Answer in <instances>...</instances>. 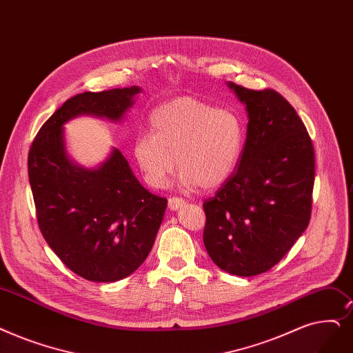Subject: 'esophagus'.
Here are the masks:
<instances>
[{
  "instance_id": "34e87169",
  "label": "esophagus",
  "mask_w": 353,
  "mask_h": 353,
  "mask_svg": "<svg viewBox=\"0 0 353 353\" xmlns=\"http://www.w3.org/2000/svg\"><path fill=\"white\" fill-rule=\"evenodd\" d=\"M183 205H186L185 199L177 197V196H172L170 199H168V209H170V210H177Z\"/></svg>"
}]
</instances>
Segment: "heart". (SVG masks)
Returning <instances> with one entry per match:
<instances>
[{
    "label": "heart",
    "mask_w": 353,
    "mask_h": 353,
    "mask_svg": "<svg viewBox=\"0 0 353 353\" xmlns=\"http://www.w3.org/2000/svg\"><path fill=\"white\" fill-rule=\"evenodd\" d=\"M150 132L135 137L134 159L152 188H161L177 167L180 185L214 189L229 179L243 147L242 119L193 97L152 110Z\"/></svg>",
    "instance_id": "b5f03b06"
}]
</instances>
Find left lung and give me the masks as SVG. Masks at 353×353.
Instances as JSON below:
<instances>
[{
    "label": "left lung",
    "instance_id": "1",
    "mask_svg": "<svg viewBox=\"0 0 353 353\" xmlns=\"http://www.w3.org/2000/svg\"><path fill=\"white\" fill-rule=\"evenodd\" d=\"M228 85L247 105V141L236 170L203 202V242L221 270L252 277L279 264L310 222L314 148L277 90Z\"/></svg>",
    "mask_w": 353,
    "mask_h": 353
}]
</instances>
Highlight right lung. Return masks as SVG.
<instances>
[{
  "instance_id": "right-lung-1",
  "label": "right lung",
  "mask_w": 353,
  "mask_h": 353,
  "mask_svg": "<svg viewBox=\"0 0 353 353\" xmlns=\"http://www.w3.org/2000/svg\"><path fill=\"white\" fill-rule=\"evenodd\" d=\"M139 92L131 86L72 97L44 122L28 151L40 232L60 261L89 281H118L145 261L167 199L143 188L117 148L98 168L74 165L63 124L81 114L119 121Z\"/></svg>"
}]
</instances>
